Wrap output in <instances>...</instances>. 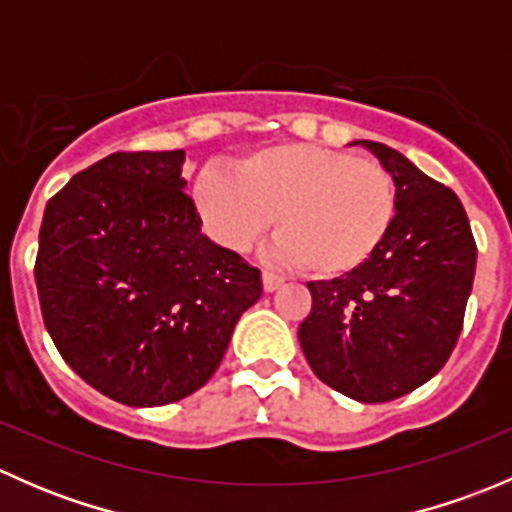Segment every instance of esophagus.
Here are the masks:
<instances>
[{
  "instance_id": "1",
  "label": "esophagus",
  "mask_w": 512,
  "mask_h": 512,
  "mask_svg": "<svg viewBox=\"0 0 512 512\" xmlns=\"http://www.w3.org/2000/svg\"><path fill=\"white\" fill-rule=\"evenodd\" d=\"M282 277L275 275V272H262V287H265V292H275V289L282 287Z\"/></svg>"
}]
</instances>
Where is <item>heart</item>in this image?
I'll return each mask as SVG.
<instances>
[{
    "mask_svg": "<svg viewBox=\"0 0 512 512\" xmlns=\"http://www.w3.org/2000/svg\"><path fill=\"white\" fill-rule=\"evenodd\" d=\"M195 205L227 250H247L272 225V252L317 277L359 270L396 218V190L379 163L312 143H282L213 170L195 183Z\"/></svg>",
    "mask_w": 512,
    "mask_h": 512,
    "instance_id": "b5f03b06",
    "label": "heart"
}]
</instances>
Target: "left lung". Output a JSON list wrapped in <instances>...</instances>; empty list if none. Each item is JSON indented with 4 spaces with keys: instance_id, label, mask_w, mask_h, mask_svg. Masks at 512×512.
<instances>
[{
    "instance_id": "8db88e82",
    "label": "left lung",
    "mask_w": 512,
    "mask_h": 512,
    "mask_svg": "<svg viewBox=\"0 0 512 512\" xmlns=\"http://www.w3.org/2000/svg\"><path fill=\"white\" fill-rule=\"evenodd\" d=\"M379 158L396 188V218L369 262L309 282L312 312L299 344L314 374L361 404H384L443 369L463 329L476 240L461 200L409 158L354 141Z\"/></svg>"
}]
</instances>
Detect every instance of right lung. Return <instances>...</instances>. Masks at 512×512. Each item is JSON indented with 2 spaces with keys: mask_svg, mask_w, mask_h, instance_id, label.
<instances>
[{
  "mask_svg": "<svg viewBox=\"0 0 512 512\" xmlns=\"http://www.w3.org/2000/svg\"><path fill=\"white\" fill-rule=\"evenodd\" d=\"M185 151L111 153L46 203L36 289L46 332L89 386L126 406L185 399L262 297L260 270L203 235Z\"/></svg>",
  "mask_w": 512,
  "mask_h": 512,
  "instance_id": "1",
  "label": "right lung"
}]
</instances>
